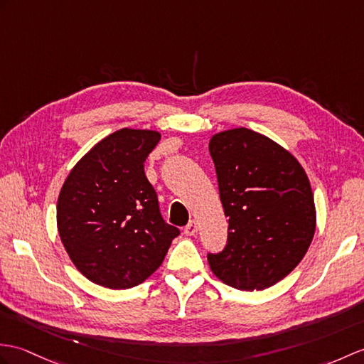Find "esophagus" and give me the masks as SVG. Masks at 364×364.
<instances>
[{"label":"esophagus","instance_id":"esophagus-1","mask_svg":"<svg viewBox=\"0 0 364 364\" xmlns=\"http://www.w3.org/2000/svg\"><path fill=\"white\" fill-rule=\"evenodd\" d=\"M197 231H198V226H197V222H196V220L189 222L188 226L184 228V234H186V235H196Z\"/></svg>","mask_w":364,"mask_h":364}]
</instances>
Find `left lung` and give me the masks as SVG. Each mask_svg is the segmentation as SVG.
Returning a JSON list of instances; mask_svg holds the SVG:
<instances>
[{
  "mask_svg": "<svg viewBox=\"0 0 364 364\" xmlns=\"http://www.w3.org/2000/svg\"><path fill=\"white\" fill-rule=\"evenodd\" d=\"M228 217V243L208 255L222 282L265 290L298 267L314 240L316 208L301 163L281 144L245 127L209 141Z\"/></svg>",
  "mask_w": 364,
  "mask_h": 364,
  "instance_id": "left-lung-1",
  "label": "left lung"
}]
</instances>
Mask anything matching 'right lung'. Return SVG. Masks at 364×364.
<instances>
[{
  "label": "right lung",
  "mask_w": 364,
  "mask_h": 364,
  "mask_svg": "<svg viewBox=\"0 0 364 364\" xmlns=\"http://www.w3.org/2000/svg\"><path fill=\"white\" fill-rule=\"evenodd\" d=\"M161 133L121 129L95 144L68 173L57 230L74 267L105 289L125 290L154 274L178 228L159 214L144 161Z\"/></svg>",
  "instance_id": "add662e5"
}]
</instances>
